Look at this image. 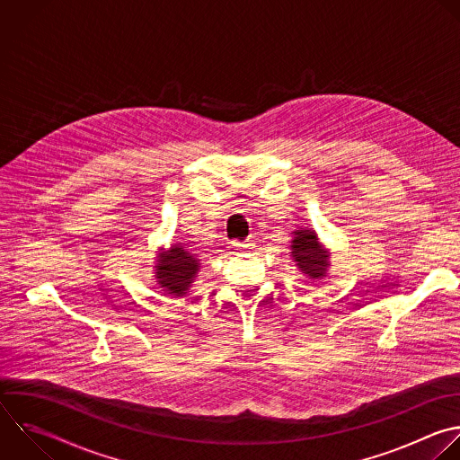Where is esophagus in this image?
Returning a JSON list of instances; mask_svg holds the SVG:
<instances>
[{"instance_id": "1", "label": "esophagus", "mask_w": 460, "mask_h": 460, "mask_svg": "<svg viewBox=\"0 0 460 460\" xmlns=\"http://www.w3.org/2000/svg\"><path fill=\"white\" fill-rule=\"evenodd\" d=\"M253 248V241H243V243H234L235 252H248Z\"/></svg>"}]
</instances>
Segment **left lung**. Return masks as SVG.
I'll use <instances>...</instances> for the list:
<instances>
[{
    "instance_id": "1",
    "label": "left lung",
    "mask_w": 460,
    "mask_h": 460,
    "mask_svg": "<svg viewBox=\"0 0 460 460\" xmlns=\"http://www.w3.org/2000/svg\"><path fill=\"white\" fill-rule=\"evenodd\" d=\"M289 255L295 266L311 280L327 277L331 268V252L320 243L313 228H298L293 232L289 244Z\"/></svg>"
}]
</instances>
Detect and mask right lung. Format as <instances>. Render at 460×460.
I'll return each instance as SVG.
<instances>
[{
	"label": "right lung",
	"mask_w": 460,
	"mask_h": 460,
	"mask_svg": "<svg viewBox=\"0 0 460 460\" xmlns=\"http://www.w3.org/2000/svg\"><path fill=\"white\" fill-rule=\"evenodd\" d=\"M155 262V280L171 296L185 295L201 268L199 257L181 244L160 246Z\"/></svg>",
	"instance_id": "right-lung-1"
}]
</instances>
